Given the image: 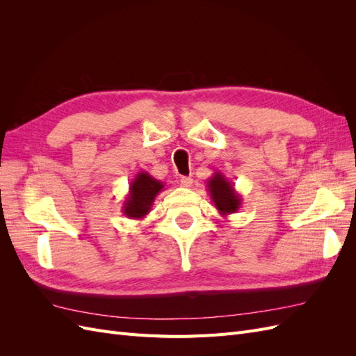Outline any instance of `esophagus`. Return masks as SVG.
<instances>
[{
  "label": "esophagus",
  "instance_id": "esophagus-1",
  "mask_svg": "<svg viewBox=\"0 0 356 356\" xmlns=\"http://www.w3.org/2000/svg\"><path fill=\"white\" fill-rule=\"evenodd\" d=\"M179 182H181V187L188 188V187H191V184H193V178H191V177H182Z\"/></svg>",
  "mask_w": 356,
  "mask_h": 356
}]
</instances>
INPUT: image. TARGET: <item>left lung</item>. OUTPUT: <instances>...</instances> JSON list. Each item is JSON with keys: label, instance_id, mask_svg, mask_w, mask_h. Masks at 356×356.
Listing matches in <instances>:
<instances>
[{"label": "left lung", "instance_id": "obj_1", "mask_svg": "<svg viewBox=\"0 0 356 356\" xmlns=\"http://www.w3.org/2000/svg\"><path fill=\"white\" fill-rule=\"evenodd\" d=\"M207 187L215 208L218 209L222 217L238 212L242 207L241 195L234 190L233 182L229 178H225L221 172H215L208 179Z\"/></svg>", "mask_w": 356, "mask_h": 356}]
</instances>
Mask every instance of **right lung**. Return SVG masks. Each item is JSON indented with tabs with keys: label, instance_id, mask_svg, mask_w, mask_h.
Wrapping results in <instances>:
<instances>
[{
	"label": "right lung",
	"instance_id": "obj_1",
	"mask_svg": "<svg viewBox=\"0 0 356 356\" xmlns=\"http://www.w3.org/2000/svg\"><path fill=\"white\" fill-rule=\"evenodd\" d=\"M163 188V182L153 178L148 172H138L131 186H129V195L126 196L122 207L123 213L131 220L144 218L152 211L156 196Z\"/></svg>",
	"mask_w": 356,
	"mask_h": 356
}]
</instances>
